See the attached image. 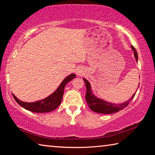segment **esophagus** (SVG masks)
I'll use <instances>...</instances> for the list:
<instances>
[{
  "label": "esophagus",
  "instance_id": "34e87169",
  "mask_svg": "<svg viewBox=\"0 0 155 155\" xmlns=\"http://www.w3.org/2000/svg\"><path fill=\"white\" fill-rule=\"evenodd\" d=\"M85 73V71L84 70L83 68H78V69H77V74L78 75V76H83L84 74Z\"/></svg>",
  "mask_w": 155,
  "mask_h": 155
}]
</instances>
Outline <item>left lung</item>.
<instances>
[{
	"label": "left lung",
	"mask_w": 155,
	"mask_h": 155,
	"mask_svg": "<svg viewBox=\"0 0 155 155\" xmlns=\"http://www.w3.org/2000/svg\"><path fill=\"white\" fill-rule=\"evenodd\" d=\"M131 48L133 49V52H134V55L135 57L136 61L137 62V59H138L137 52L136 51L135 48L133 46H131ZM83 80L85 84L86 89H87V91H86V94H85L86 102H87L89 107H90L93 111L99 113V114H114V113H115V112H118L120 111H121V110L124 109L125 107L130 103V101H132L135 95V93L132 96L130 97L128 101H126L125 103H123L121 104L109 103V102H107L103 99L97 98L96 96H94L92 94V91L91 90V85H90V82H89L87 80H86L85 78H83Z\"/></svg>",
	"instance_id": "8db88e82"
}]
</instances>
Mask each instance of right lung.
Segmentation results:
<instances>
[{"label":"right lung","mask_w":155,"mask_h":155,"mask_svg":"<svg viewBox=\"0 0 155 155\" xmlns=\"http://www.w3.org/2000/svg\"><path fill=\"white\" fill-rule=\"evenodd\" d=\"M76 77L74 74H71L64 78L60 84L59 87L55 91L51 94L49 96L41 101H38L34 103H25L17 98L15 95L12 94L15 101L17 102L23 108L34 113H47L51 112L57 109L61 104L63 95L64 93V87L66 84Z\"/></svg>","instance_id":"right-lung-1"}]
</instances>
